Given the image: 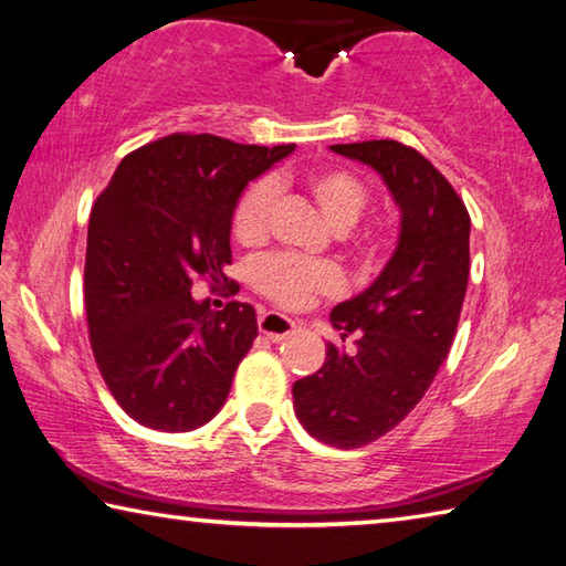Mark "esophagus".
Segmentation results:
<instances>
[{"label":"esophagus","mask_w":566,"mask_h":566,"mask_svg":"<svg viewBox=\"0 0 566 566\" xmlns=\"http://www.w3.org/2000/svg\"><path fill=\"white\" fill-rule=\"evenodd\" d=\"M259 332L271 342H281L295 332V322L281 313H263L259 317Z\"/></svg>","instance_id":"obj_1"}]
</instances>
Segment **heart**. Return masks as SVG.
I'll return each mask as SVG.
<instances>
[{"instance_id":"b5f03b06","label":"heart","mask_w":566,"mask_h":566,"mask_svg":"<svg viewBox=\"0 0 566 566\" xmlns=\"http://www.w3.org/2000/svg\"><path fill=\"white\" fill-rule=\"evenodd\" d=\"M275 186H281V178L256 180L239 198L232 214V232L239 244L256 247L266 239ZM305 190L334 232H349L368 205L364 182L342 168L310 172L305 178ZM253 281L263 295L283 307H303L317 295H334L342 291V273L332 263L300 261L293 256L263 259L253 273Z\"/></svg>"}]
</instances>
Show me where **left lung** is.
I'll return each instance as SVG.
<instances>
[{
  "label": "left lung",
  "instance_id": "obj_1",
  "mask_svg": "<svg viewBox=\"0 0 566 566\" xmlns=\"http://www.w3.org/2000/svg\"><path fill=\"white\" fill-rule=\"evenodd\" d=\"M374 168L400 210L394 256L378 279L332 310L342 342L313 376L295 380L303 428L329 447L356 449L390 432L428 394L452 347L469 283L471 219L428 158L394 138L329 146Z\"/></svg>",
  "mask_w": 566,
  "mask_h": 566
}]
</instances>
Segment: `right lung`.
I'll use <instances>...</instances> for the list:
<instances>
[{
  "instance_id": "1",
  "label": "right lung",
  "mask_w": 566,
  "mask_h": 566,
  "mask_svg": "<svg viewBox=\"0 0 566 566\" xmlns=\"http://www.w3.org/2000/svg\"><path fill=\"white\" fill-rule=\"evenodd\" d=\"M293 151L170 134L126 156L92 207L90 344L109 394L144 428L190 432L222 410L259 334L256 313L237 300L214 313L190 295L192 281L232 282L224 269L241 192Z\"/></svg>"
}]
</instances>
